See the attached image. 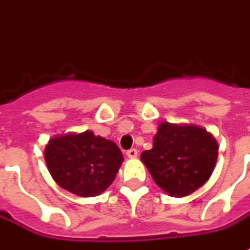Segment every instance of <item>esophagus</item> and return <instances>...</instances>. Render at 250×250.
Returning <instances> with one entry per match:
<instances>
[{
	"mask_svg": "<svg viewBox=\"0 0 250 250\" xmlns=\"http://www.w3.org/2000/svg\"><path fill=\"white\" fill-rule=\"evenodd\" d=\"M127 153V156L130 158V159H134V158H137L138 156V151L135 149V148H131V149H128V151L125 152Z\"/></svg>",
	"mask_w": 250,
	"mask_h": 250,
	"instance_id": "34e87169",
	"label": "esophagus"
}]
</instances>
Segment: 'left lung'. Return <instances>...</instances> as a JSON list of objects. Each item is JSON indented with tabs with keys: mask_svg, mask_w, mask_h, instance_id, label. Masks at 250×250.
Returning a JSON list of instances; mask_svg holds the SVG:
<instances>
[{
	"mask_svg": "<svg viewBox=\"0 0 250 250\" xmlns=\"http://www.w3.org/2000/svg\"><path fill=\"white\" fill-rule=\"evenodd\" d=\"M219 145L196 125L160 123L153 148L141 153L152 178L171 196H185L201 188L214 170Z\"/></svg>",
	"mask_w": 250,
	"mask_h": 250,
	"instance_id": "8db88e82",
	"label": "left lung"
}]
</instances>
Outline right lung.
I'll use <instances>...</instances> for the list:
<instances>
[{"label": "right lung", "instance_id": "right-lung-1", "mask_svg": "<svg viewBox=\"0 0 250 250\" xmlns=\"http://www.w3.org/2000/svg\"><path fill=\"white\" fill-rule=\"evenodd\" d=\"M52 178L79 196H97L113 183L123 155L116 144L92 131L56 135L44 151Z\"/></svg>", "mask_w": 250, "mask_h": 250}]
</instances>
